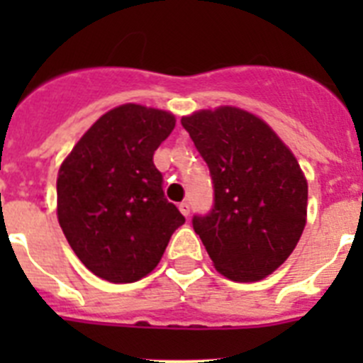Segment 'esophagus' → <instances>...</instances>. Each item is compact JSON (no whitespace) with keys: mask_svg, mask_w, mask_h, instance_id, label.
Here are the masks:
<instances>
[{"mask_svg":"<svg viewBox=\"0 0 363 363\" xmlns=\"http://www.w3.org/2000/svg\"><path fill=\"white\" fill-rule=\"evenodd\" d=\"M179 211H182V214L187 218L189 214H191V205H189V201H182V203H179Z\"/></svg>","mask_w":363,"mask_h":363,"instance_id":"34e87169","label":"esophagus"}]
</instances>
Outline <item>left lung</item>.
Segmentation results:
<instances>
[{
  "instance_id": "1",
  "label": "left lung",
  "mask_w": 363,
  "mask_h": 363,
  "mask_svg": "<svg viewBox=\"0 0 363 363\" xmlns=\"http://www.w3.org/2000/svg\"><path fill=\"white\" fill-rule=\"evenodd\" d=\"M211 172L213 209L192 227L214 267L234 281H258L294 251L307 216L300 165L265 121L234 107L182 118Z\"/></svg>"
}]
</instances>
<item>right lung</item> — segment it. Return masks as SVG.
Wrapping results in <instances>:
<instances>
[{"instance_id":"right-lung-1","label":"right lung","mask_w":363,"mask_h":363,"mask_svg":"<svg viewBox=\"0 0 363 363\" xmlns=\"http://www.w3.org/2000/svg\"><path fill=\"white\" fill-rule=\"evenodd\" d=\"M174 123L171 112L121 105L99 118L60 167L57 220L96 277L114 284L147 277L185 223L152 162Z\"/></svg>"}]
</instances>
